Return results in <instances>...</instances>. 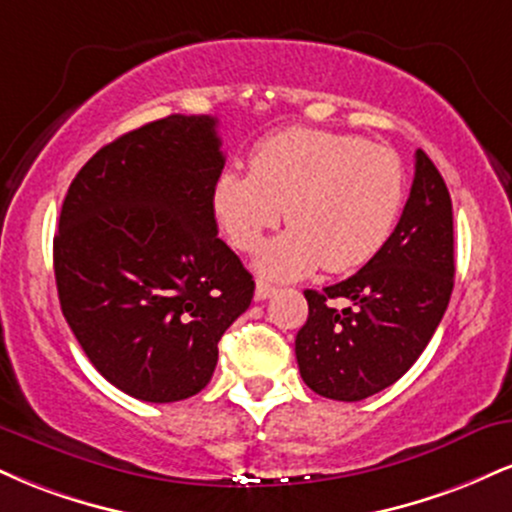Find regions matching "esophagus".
I'll list each match as a JSON object with an SVG mask.
<instances>
[{"mask_svg":"<svg viewBox=\"0 0 512 512\" xmlns=\"http://www.w3.org/2000/svg\"><path fill=\"white\" fill-rule=\"evenodd\" d=\"M274 293V286L267 284V281H257L255 286V301H267L269 296Z\"/></svg>","mask_w":512,"mask_h":512,"instance_id":"34e87169","label":"esophagus"}]
</instances>
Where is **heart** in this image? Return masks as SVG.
I'll use <instances>...</instances> for the list:
<instances>
[{"label":"heart","mask_w":512,"mask_h":512,"mask_svg":"<svg viewBox=\"0 0 512 512\" xmlns=\"http://www.w3.org/2000/svg\"><path fill=\"white\" fill-rule=\"evenodd\" d=\"M402 158L356 134L286 129L262 139L250 173L221 170L214 211L233 248L250 252L286 209L291 231L257 255L269 279H298L322 264L342 274L366 264L390 238L404 204Z\"/></svg>","instance_id":"obj_1"}]
</instances>
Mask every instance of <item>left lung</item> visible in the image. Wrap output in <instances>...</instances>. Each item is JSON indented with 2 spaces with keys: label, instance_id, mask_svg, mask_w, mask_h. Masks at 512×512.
Masks as SVG:
<instances>
[{
  "label": "left lung",
  "instance_id": "1",
  "mask_svg": "<svg viewBox=\"0 0 512 512\" xmlns=\"http://www.w3.org/2000/svg\"><path fill=\"white\" fill-rule=\"evenodd\" d=\"M452 276L450 192L419 149L409 199L383 248L349 279L305 291L308 320L296 334L303 383L339 402H358L397 383L438 330ZM337 297L352 305L334 309Z\"/></svg>",
  "mask_w": 512,
  "mask_h": 512
}]
</instances>
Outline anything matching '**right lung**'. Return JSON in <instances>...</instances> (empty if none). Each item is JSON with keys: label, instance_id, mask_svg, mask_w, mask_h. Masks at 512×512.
<instances>
[{"label": "right lung", "instance_id": "obj_1", "mask_svg": "<svg viewBox=\"0 0 512 512\" xmlns=\"http://www.w3.org/2000/svg\"><path fill=\"white\" fill-rule=\"evenodd\" d=\"M219 120L168 115L105 144L76 173L55 236L62 313L88 361L142 402L204 390L255 281L219 238Z\"/></svg>", "mask_w": 512, "mask_h": 512}]
</instances>
